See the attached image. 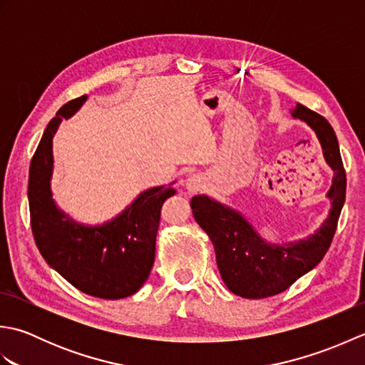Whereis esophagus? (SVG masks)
Listing matches in <instances>:
<instances>
[{"instance_id":"obj_1","label":"esophagus","mask_w":365,"mask_h":365,"mask_svg":"<svg viewBox=\"0 0 365 365\" xmlns=\"http://www.w3.org/2000/svg\"><path fill=\"white\" fill-rule=\"evenodd\" d=\"M202 185H204L202 177L197 175V174H192L187 178V190L191 191V192L199 191L200 188H202Z\"/></svg>"}]
</instances>
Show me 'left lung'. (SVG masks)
<instances>
[{"mask_svg":"<svg viewBox=\"0 0 365 365\" xmlns=\"http://www.w3.org/2000/svg\"><path fill=\"white\" fill-rule=\"evenodd\" d=\"M292 115L304 120L322 144L324 160L334 170L328 197L332 200L329 216L322 227L297 243L268 245L242 215L204 195L191 199L195 220L210 237L216 263L227 289L242 298L260 299L281 293L315 268L329 250L340 212L345 202L346 174L339 143L331 123L304 105H297Z\"/></svg>","mask_w":365,"mask_h":365,"instance_id":"1","label":"left lung"}]
</instances>
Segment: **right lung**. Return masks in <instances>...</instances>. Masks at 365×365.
I'll list each match as a JSON object with an SVG mask.
<instances>
[{
    "label": "right lung",
    "instance_id": "right-lung-1",
    "mask_svg": "<svg viewBox=\"0 0 365 365\" xmlns=\"http://www.w3.org/2000/svg\"><path fill=\"white\" fill-rule=\"evenodd\" d=\"M86 96L66 103L46 125L29 166L28 200L31 229L42 257L76 289L103 299L136 293L155 260V242L163 202L175 192L155 187L141 192L118 218L89 227L58 210L51 199L53 135L86 102Z\"/></svg>",
    "mask_w": 365,
    "mask_h": 365
}]
</instances>
